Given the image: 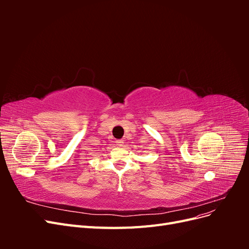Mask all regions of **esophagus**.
Listing matches in <instances>:
<instances>
[{
    "instance_id": "esophagus-1",
    "label": "esophagus",
    "mask_w": 249,
    "mask_h": 249,
    "mask_svg": "<svg viewBox=\"0 0 249 249\" xmlns=\"http://www.w3.org/2000/svg\"><path fill=\"white\" fill-rule=\"evenodd\" d=\"M115 143H116L117 146H124V140L120 139V140H116Z\"/></svg>"
}]
</instances>
